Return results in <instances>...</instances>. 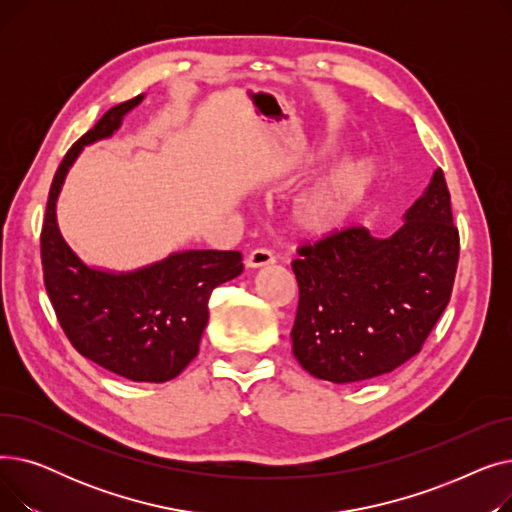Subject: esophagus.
<instances>
[{
  "label": "esophagus",
  "mask_w": 512,
  "mask_h": 512,
  "mask_svg": "<svg viewBox=\"0 0 512 512\" xmlns=\"http://www.w3.org/2000/svg\"><path fill=\"white\" fill-rule=\"evenodd\" d=\"M276 263V255L270 249H255L247 257L249 267H263V265H272Z\"/></svg>",
  "instance_id": "34e87169"
}]
</instances>
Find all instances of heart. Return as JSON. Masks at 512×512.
<instances>
[{
    "instance_id": "1",
    "label": "heart",
    "mask_w": 512,
    "mask_h": 512,
    "mask_svg": "<svg viewBox=\"0 0 512 512\" xmlns=\"http://www.w3.org/2000/svg\"><path fill=\"white\" fill-rule=\"evenodd\" d=\"M371 180L373 166L367 159L346 161L297 207L299 228L309 236H328L344 228L367 197Z\"/></svg>"
}]
</instances>
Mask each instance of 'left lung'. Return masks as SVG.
Wrapping results in <instances>:
<instances>
[{"label":"left lung","mask_w":512,"mask_h":512,"mask_svg":"<svg viewBox=\"0 0 512 512\" xmlns=\"http://www.w3.org/2000/svg\"><path fill=\"white\" fill-rule=\"evenodd\" d=\"M459 251L442 170L390 238L351 226L305 242L292 261L294 357L334 384L378 378L409 361L450 301Z\"/></svg>","instance_id":"left-lung-1"}]
</instances>
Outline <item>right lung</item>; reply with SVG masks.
<instances>
[{"label":"right lung","instance_id":"1","mask_svg":"<svg viewBox=\"0 0 512 512\" xmlns=\"http://www.w3.org/2000/svg\"><path fill=\"white\" fill-rule=\"evenodd\" d=\"M143 101L128 99L80 137L53 176L41 230L43 282L60 326L76 351L132 382L174 380L199 353L211 290L242 272L238 251H184L128 274L93 270L60 234L56 201L85 145L112 137Z\"/></svg>","mask_w":512,"mask_h":512}]
</instances>
